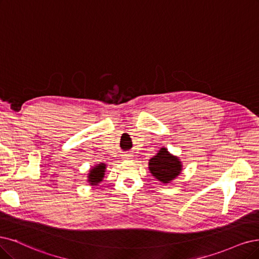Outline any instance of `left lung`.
Listing matches in <instances>:
<instances>
[{"mask_svg": "<svg viewBox=\"0 0 259 259\" xmlns=\"http://www.w3.org/2000/svg\"><path fill=\"white\" fill-rule=\"evenodd\" d=\"M148 166L152 176L163 184L170 183L183 170V164L179 158L169 154L164 147H162L158 154L149 160Z\"/></svg>", "mask_w": 259, "mask_h": 259, "instance_id": "8db88e82", "label": "left lung"}]
</instances>
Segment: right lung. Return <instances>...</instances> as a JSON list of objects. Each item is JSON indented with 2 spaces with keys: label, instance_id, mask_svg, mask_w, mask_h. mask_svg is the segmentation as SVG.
<instances>
[{
  "label": "right lung",
  "instance_id": "1",
  "mask_svg": "<svg viewBox=\"0 0 259 259\" xmlns=\"http://www.w3.org/2000/svg\"><path fill=\"white\" fill-rule=\"evenodd\" d=\"M105 165L104 163H100L95 165L90 169V173L88 176V181L90 183L91 186H98L100 184L103 177H104V171H105Z\"/></svg>",
  "mask_w": 259,
  "mask_h": 259
}]
</instances>
